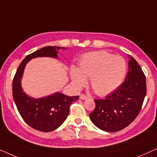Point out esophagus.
<instances>
[{"label": "esophagus", "mask_w": 157, "mask_h": 157, "mask_svg": "<svg viewBox=\"0 0 157 157\" xmlns=\"http://www.w3.org/2000/svg\"><path fill=\"white\" fill-rule=\"evenodd\" d=\"M79 99H81V100H87V97L85 95V94H80V96H79Z\"/></svg>", "instance_id": "34e87169"}]
</instances>
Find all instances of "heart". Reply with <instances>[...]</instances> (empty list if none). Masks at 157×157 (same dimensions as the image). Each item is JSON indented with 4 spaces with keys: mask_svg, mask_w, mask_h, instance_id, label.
<instances>
[{
    "mask_svg": "<svg viewBox=\"0 0 157 157\" xmlns=\"http://www.w3.org/2000/svg\"><path fill=\"white\" fill-rule=\"evenodd\" d=\"M127 64L122 56H113L107 51L86 53L79 60V69L71 68V79L77 89L85 85L87 78L94 92L104 96L113 92L122 82Z\"/></svg>",
    "mask_w": 157,
    "mask_h": 157,
    "instance_id": "heart-1",
    "label": "heart"
}]
</instances>
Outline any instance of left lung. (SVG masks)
<instances>
[{
  "instance_id": "left-lung-1",
  "label": "left lung",
  "mask_w": 157,
  "mask_h": 157,
  "mask_svg": "<svg viewBox=\"0 0 157 157\" xmlns=\"http://www.w3.org/2000/svg\"><path fill=\"white\" fill-rule=\"evenodd\" d=\"M129 57L124 82L105 99L94 100L95 108L90 114L92 123L105 132H118L127 127L142 109L147 94L146 77L135 59Z\"/></svg>"
}]
</instances>
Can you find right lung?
<instances>
[{
	"label": "right lung",
	"instance_id": "right-lung-1",
	"mask_svg": "<svg viewBox=\"0 0 157 157\" xmlns=\"http://www.w3.org/2000/svg\"><path fill=\"white\" fill-rule=\"evenodd\" d=\"M65 48L46 46L24 58L13 80V100L23 120L30 127L43 132H52L58 128L67 119L70 107L79 96L70 97L60 92H56L45 98L35 99L24 92L21 87V78L26 64L29 60L38 57L57 58L59 50Z\"/></svg>",
	"mask_w": 157,
	"mask_h": 157
}]
</instances>
